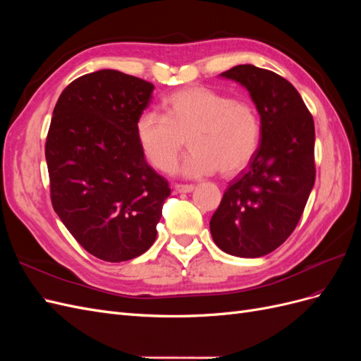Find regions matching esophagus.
<instances>
[{
    "label": "esophagus",
    "instance_id": "obj_1",
    "mask_svg": "<svg viewBox=\"0 0 361 361\" xmlns=\"http://www.w3.org/2000/svg\"><path fill=\"white\" fill-rule=\"evenodd\" d=\"M174 190L178 192H191L194 190V185L188 183H174Z\"/></svg>",
    "mask_w": 361,
    "mask_h": 361
}]
</instances>
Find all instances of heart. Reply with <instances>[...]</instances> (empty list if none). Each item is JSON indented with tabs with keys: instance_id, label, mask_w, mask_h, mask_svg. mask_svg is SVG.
Returning a JSON list of instances; mask_svg holds the SVG:
<instances>
[{
	"instance_id": "heart-1",
	"label": "heart",
	"mask_w": 361,
	"mask_h": 361,
	"mask_svg": "<svg viewBox=\"0 0 361 361\" xmlns=\"http://www.w3.org/2000/svg\"><path fill=\"white\" fill-rule=\"evenodd\" d=\"M164 114L143 113L135 123L141 152L154 169L170 171L185 147L191 149L180 173L199 178L220 170L223 176L244 170L260 143L256 106L209 87H190L162 102Z\"/></svg>"
}]
</instances>
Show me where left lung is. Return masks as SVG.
I'll list each match as a JSON object with an SVG mask.
<instances>
[{
  "label": "left lung",
  "instance_id": "obj_1",
  "mask_svg": "<svg viewBox=\"0 0 361 361\" xmlns=\"http://www.w3.org/2000/svg\"><path fill=\"white\" fill-rule=\"evenodd\" d=\"M243 84L260 114V145L248 167L228 182L211 218L214 243L238 257H260L297 227L313 188L314 123L283 76L239 64L221 73Z\"/></svg>",
  "mask_w": 361,
  "mask_h": 361
}]
</instances>
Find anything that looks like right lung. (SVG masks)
<instances>
[{
  "label": "right lung",
  "mask_w": 361,
  "mask_h": 361,
  "mask_svg": "<svg viewBox=\"0 0 361 361\" xmlns=\"http://www.w3.org/2000/svg\"><path fill=\"white\" fill-rule=\"evenodd\" d=\"M155 85L113 69L64 89L45 145L51 202L78 244L105 262H123L157 239L169 182L146 162L135 123Z\"/></svg>",
  "instance_id": "right-lung-1"
}]
</instances>
